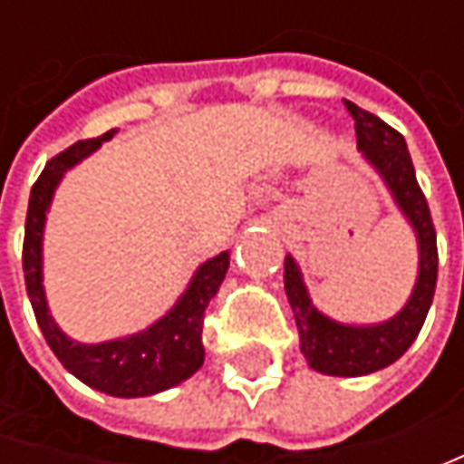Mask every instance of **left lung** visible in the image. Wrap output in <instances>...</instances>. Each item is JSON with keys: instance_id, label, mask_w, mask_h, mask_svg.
Returning a JSON list of instances; mask_svg holds the SVG:
<instances>
[{"instance_id": "1", "label": "left lung", "mask_w": 464, "mask_h": 464, "mask_svg": "<svg viewBox=\"0 0 464 464\" xmlns=\"http://www.w3.org/2000/svg\"><path fill=\"white\" fill-rule=\"evenodd\" d=\"M346 111L356 126V141L364 160L382 175L384 186L390 188L395 204L402 217L416 232L419 240V278L413 286V295L405 302L395 317L377 323V325H343L325 317L312 304L307 286L302 281L299 266L292 256L284 260V289L289 296V304L295 312L296 328H299V348L307 359V364L320 374L333 377H362L380 372L392 362H398L402 353L416 341L423 328V320L429 314L434 289H437V232L431 222V211L426 204V196L416 180V169L411 162V154L405 147V139L392 126H387L382 118L359 105L348 102Z\"/></svg>"}]
</instances>
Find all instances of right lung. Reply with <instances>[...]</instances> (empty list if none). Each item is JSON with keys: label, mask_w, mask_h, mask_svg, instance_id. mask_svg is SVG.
<instances>
[{"label": "right lung", "mask_w": 464, "mask_h": 464, "mask_svg": "<svg viewBox=\"0 0 464 464\" xmlns=\"http://www.w3.org/2000/svg\"><path fill=\"white\" fill-rule=\"evenodd\" d=\"M116 129L98 139H84L56 154L30 190L23 242V271L35 320L44 330L45 343L56 353L66 372L77 380L113 398H144L168 387L186 382L204 364V314L208 302L222 286L229 268V253L224 250L193 274L183 296L175 307L141 333L105 341V343H77L53 323L44 292V227L45 211L63 172L74 168L102 141L113 139Z\"/></svg>", "instance_id": "right-lung-1"}]
</instances>
